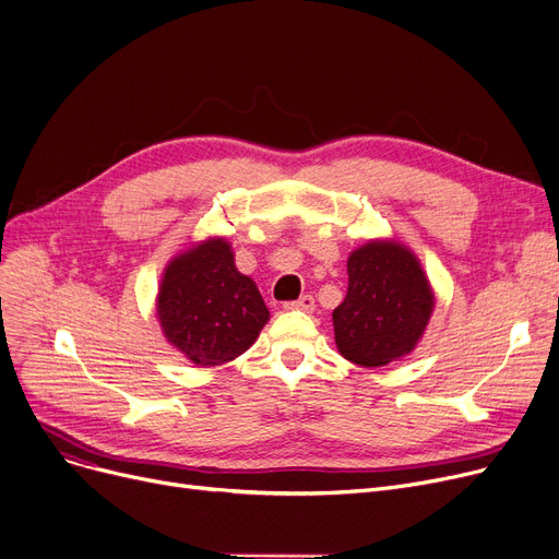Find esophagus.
Returning a JSON list of instances; mask_svg holds the SVG:
<instances>
[{"mask_svg": "<svg viewBox=\"0 0 559 559\" xmlns=\"http://www.w3.org/2000/svg\"><path fill=\"white\" fill-rule=\"evenodd\" d=\"M287 310H304V312H312L314 310V299L312 295H304L299 301H289L285 304Z\"/></svg>", "mask_w": 559, "mask_h": 559, "instance_id": "1", "label": "esophagus"}]
</instances>
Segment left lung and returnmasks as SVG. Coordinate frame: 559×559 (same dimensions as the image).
Instances as JSON below:
<instances>
[{
  "instance_id": "left-lung-1",
  "label": "left lung",
  "mask_w": 559,
  "mask_h": 559,
  "mask_svg": "<svg viewBox=\"0 0 559 559\" xmlns=\"http://www.w3.org/2000/svg\"><path fill=\"white\" fill-rule=\"evenodd\" d=\"M346 272V297L333 310L340 354L360 367L407 356L435 306L419 260L399 242H369L348 255Z\"/></svg>"
}]
</instances>
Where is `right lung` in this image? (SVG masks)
I'll return each instance as SVG.
<instances>
[{
	"mask_svg": "<svg viewBox=\"0 0 559 559\" xmlns=\"http://www.w3.org/2000/svg\"><path fill=\"white\" fill-rule=\"evenodd\" d=\"M158 319L169 344L194 365H224L267 324L255 283L235 270L228 242L205 240L176 255L158 289Z\"/></svg>",
	"mask_w": 559,
	"mask_h": 559,
	"instance_id": "obj_1",
	"label": "right lung"
}]
</instances>
